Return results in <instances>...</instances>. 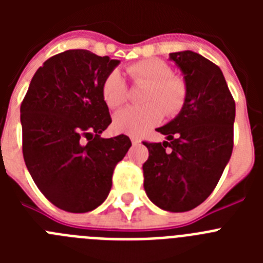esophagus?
Segmentation results:
<instances>
[{
  "instance_id": "esophagus-1",
  "label": "esophagus",
  "mask_w": 263,
  "mask_h": 263,
  "mask_svg": "<svg viewBox=\"0 0 263 263\" xmlns=\"http://www.w3.org/2000/svg\"><path fill=\"white\" fill-rule=\"evenodd\" d=\"M130 141H132L133 145H139V143H141V139H139L137 136H130Z\"/></svg>"
}]
</instances>
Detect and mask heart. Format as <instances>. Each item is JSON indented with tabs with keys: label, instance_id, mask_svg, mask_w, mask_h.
<instances>
[{
	"label": "heart",
	"instance_id": "1",
	"mask_svg": "<svg viewBox=\"0 0 263 263\" xmlns=\"http://www.w3.org/2000/svg\"><path fill=\"white\" fill-rule=\"evenodd\" d=\"M126 73L137 87H145L141 106H130L115 116V127L126 134H142L162 121L164 113L174 117L185 105L188 88L185 81L173 75V69L159 59H145L130 64ZM104 101L111 109H118L129 99V90L117 71L110 72L101 87Z\"/></svg>",
	"mask_w": 263,
	"mask_h": 263
}]
</instances>
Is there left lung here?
I'll use <instances>...</instances> for the list:
<instances>
[{
	"mask_svg": "<svg viewBox=\"0 0 263 263\" xmlns=\"http://www.w3.org/2000/svg\"><path fill=\"white\" fill-rule=\"evenodd\" d=\"M184 73V108L157 132L163 143L143 142V187L148 199L170 212H185L212 194L233 150L236 104L221 69L192 51L170 53Z\"/></svg>",
	"mask_w": 263,
	"mask_h": 263,
	"instance_id": "left-lung-1",
	"label": "left lung"
}]
</instances>
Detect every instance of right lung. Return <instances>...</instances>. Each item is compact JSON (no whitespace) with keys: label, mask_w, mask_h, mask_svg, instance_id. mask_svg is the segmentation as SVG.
Masks as SVG:
<instances>
[{"label":"right lung","mask_w":263,"mask_h":263,"mask_svg":"<svg viewBox=\"0 0 263 263\" xmlns=\"http://www.w3.org/2000/svg\"><path fill=\"white\" fill-rule=\"evenodd\" d=\"M120 60L88 50L53 55L32 76L21 104L22 153L36 187L55 206L84 213L103 203L116 166L132 146L110 125L101 87Z\"/></svg>","instance_id":"obj_1"}]
</instances>
